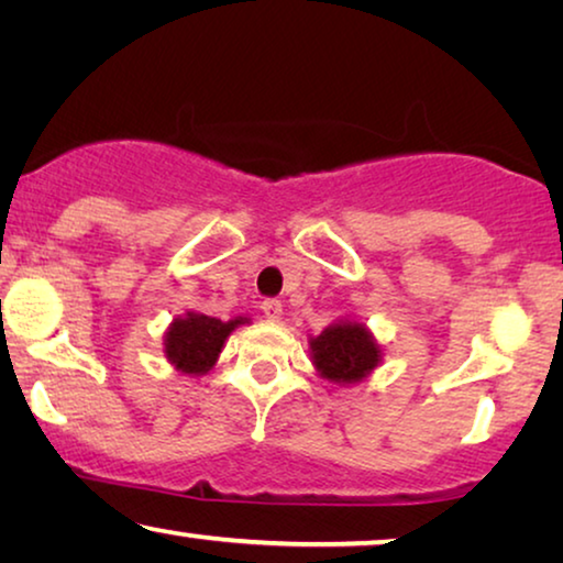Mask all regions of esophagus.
<instances>
[{"label":"esophagus","mask_w":563,"mask_h":563,"mask_svg":"<svg viewBox=\"0 0 563 563\" xmlns=\"http://www.w3.org/2000/svg\"><path fill=\"white\" fill-rule=\"evenodd\" d=\"M260 310H263L265 318H271V321H275V318H280L283 313V303L278 298H265L263 303H260Z\"/></svg>","instance_id":"1"}]
</instances>
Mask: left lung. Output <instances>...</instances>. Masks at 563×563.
I'll use <instances>...</instances> for the list:
<instances>
[{"label": "left lung", "instance_id": "left-lung-1", "mask_svg": "<svg viewBox=\"0 0 563 563\" xmlns=\"http://www.w3.org/2000/svg\"><path fill=\"white\" fill-rule=\"evenodd\" d=\"M310 349L318 372L335 384L364 379L379 364V346L362 323H333L310 341Z\"/></svg>", "mask_w": 563, "mask_h": 563}]
</instances>
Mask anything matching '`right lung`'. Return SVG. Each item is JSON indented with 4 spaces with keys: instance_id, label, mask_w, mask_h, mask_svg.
Returning a JSON list of instances; mask_svg holds the SVG:
<instances>
[{
    "instance_id": "right-lung-1",
    "label": "right lung",
    "mask_w": 563,
    "mask_h": 563,
    "mask_svg": "<svg viewBox=\"0 0 563 563\" xmlns=\"http://www.w3.org/2000/svg\"><path fill=\"white\" fill-rule=\"evenodd\" d=\"M240 323H245V318L220 321V318L201 313L176 318L169 333H166V358L184 374H205L214 366L224 339Z\"/></svg>"
}]
</instances>
